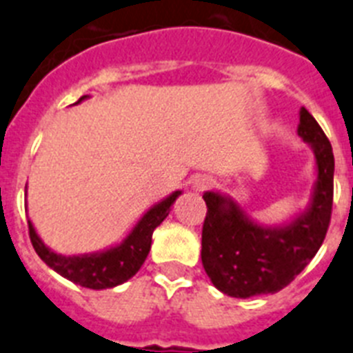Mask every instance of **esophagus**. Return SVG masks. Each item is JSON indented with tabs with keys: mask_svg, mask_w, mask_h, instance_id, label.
Instances as JSON below:
<instances>
[{
	"mask_svg": "<svg viewBox=\"0 0 353 353\" xmlns=\"http://www.w3.org/2000/svg\"><path fill=\"white\" fill-rule=\"evenodd\" d=\"M213 185V179L212 177H208V176H199L197 177V179H195V183H194V188L195 190H206V188H210V186Z\"/></svg>",
	"mask_w": 353,
	"mask_h": 353,
	"instance_id": "1",
	"label": "esophagus"
}]
</instances>
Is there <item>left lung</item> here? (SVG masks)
Segmentation results:
<instances>
[{"instance_id":"8db88e82","label":"left lung","mask_w":353,"mask_h":353,"mask_svg":"<svg viewBox=\"0 0 353 353\" xmlns=\"http://www.w3.org/2000/svg\"><path fill=\"white\" fill-rule=\"evenodd\" d=\"M298 136L309 145L316 181L309 204L282 224H260L230 195L203 194L201 260L219 291L232 298L274 294L294 280L321 248L332 213L334 154L319 123L300 109Z\"/></svg>"}]
</instances>
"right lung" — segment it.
<instances>
[{
    "label": "right lung",
    "mask_w": 353,
    "mask_h": 353,
    "mask_svg": "<svg viewBox=\"0 0 353 353\" xmlns=\"http://www.w3.org/2000/svg\"><path fill=\"white\" fill-rule=\"evenodd\" d=\"M85 99H90V94L81 97L77 103H81ZM181 194V190L172 192L165 199L150 206L141 215L140 221L136 222L131 232L127 233L123 241L109 245L102 251L81 254L57 253L44 244L43 239L35 232L32 221H28L32 245L50 269L77 285L94 289V291L121 285L140 271L150 251L154 230L168 217L170 206Z\"/></svg>",
    "instance_id": "right-lung-1"
}]
</instances>
